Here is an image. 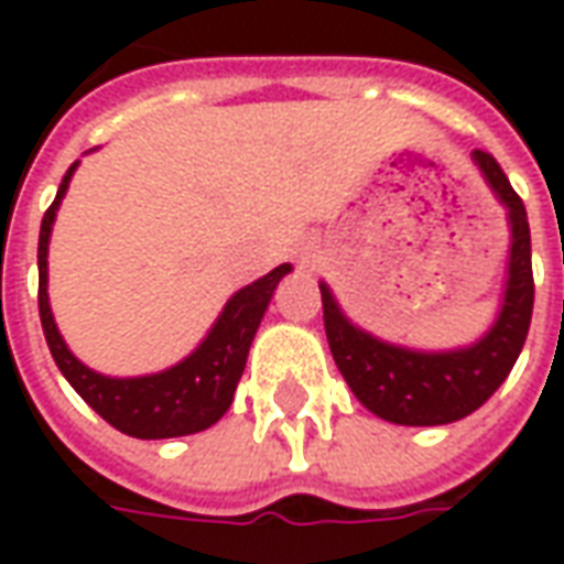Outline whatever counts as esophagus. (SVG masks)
Instances as JSON below:
<instances>
[{
	"mask_svg": "<svg viewBox=\"0 0 564 564\" xmlns=\"http://www.w3.org/2000/svg\"><path fill=\"white\" fill-rule=\"evenodd\" d=\"M305 259H307V262H311V257H305Z\"/></svg>",
	"mask_w": 564,
	"mask_h": 564,
	"instance_id": "34e87169",
	"label": "esophagus"
}]
</instances>
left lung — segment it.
Here are the masks:
<instances>
[{"label":"left lung","instance_id":"left-lung-1","mask_svg":"<svg viewBox=\"0 0 564 564\" xmlns=\"http://www.w3.org/2000/svg\"><path fill=\"white\" fill-rule=\"evenodd\" d=\"M474 162L510 220L508 286L498 319L480 341L447 354H420L380 341L344 317L329 286L319 283L332 359L356 399L387 423L444 425L474 414L505 383L529 335L534 278L525 205L492 153L474 150Z\"/></svg>","mask_w":564,"mask_h":564}]
</instances>
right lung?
<instances>
[{
  "label": "right lung",
  "mask_w": 564,
  "mask_h": 564,
  "mask_svg": "<svg viewBox=\"0 0 564 564\" xmlns=\"http://www.w3.org/2000/svg\"><path fill=\"white\" fill-rule=\"evenodd\" d=\"M75 169L78 162L68 165L66 177L56 189L54 205L44 210L42 232H39V317H42L51 356L80 399L123 435L144 437V441L196 435L229 411L235 387L245 375L247 354L259 329V319L265 314L283 274H290V265L283 262L265 278L238 290L226 302L208 338L198 344L184 362L165 368L160 375H144V378H105L72 356L56 329L51 302H47V241H51L56 208L66 196Z\"/></svg>",
  "instance_id": "obj_1"
}]
</instances>
